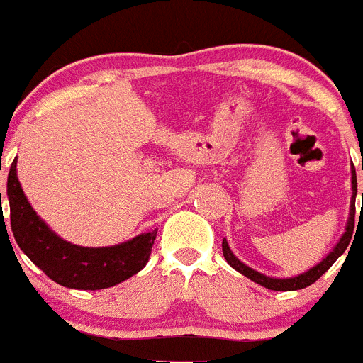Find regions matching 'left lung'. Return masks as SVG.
<instances>
[{
    "mask_svg": "<svg viewBox=\"0 0 363 363\" xmlns=\"http://www.w3.org/2000/svg\"><path fill=\"white\" fill-rule=\"evenodd\" d=\"M362 169H363V163H362ZM362 198H363V192H362ZM354 200H357V172H354V167H352L351 214H349V221H347V227H345L344 236L340 238V242L336 243L335 249L329 252V256H325V258H323L322 262L316 265V267L309 269V271L303 272V274H300V277L285 278V280H281V278H269V277H265V274H262V272L252 271L251 267H247L245 264H242V262H240V259L233 255V251L229 249V243H227V240H223V243H221V251H223V256H225L227 264H229L230 267L236 269L238 272H242L243 277H247L249 280L256 281V284H259V285H264L265 289H271V291H298V289H303V287H309V285L318 280L323 272L331 267L336 259L344 255L345 249H347L349 242H351V238H352V229H354V211H357V207H354ZM362 207H363V205H362Z\"/></svg>",
    "mask_w": 363,
    "mask_h": 363,
    "instance_id": "1",
    "label": "left lung"
}]
</instances>
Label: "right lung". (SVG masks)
I'll list each match as a JSON object with an SVG mask.
<instances>
[{
    "label": "right lung",
    "instance_id": "add662e5",
    "mask_svg": "<svg viewBox=\"0 0 363 363\" xmlns=\"http://www.w3.org/2000/svg\"><path fill=\"white\" fill-rule=\"evenodd\" d=\"M6 196L16 243L32 264L63 287L83 291L107 289L142 271L149 262L156 230L140 234L120 245L99 249L72 245L56 236L28 203L18 182L16 162H12L9 171Z\"/></svg>",
    "mask_w": 363,
    "mask_h": 363
}]
</instances>
